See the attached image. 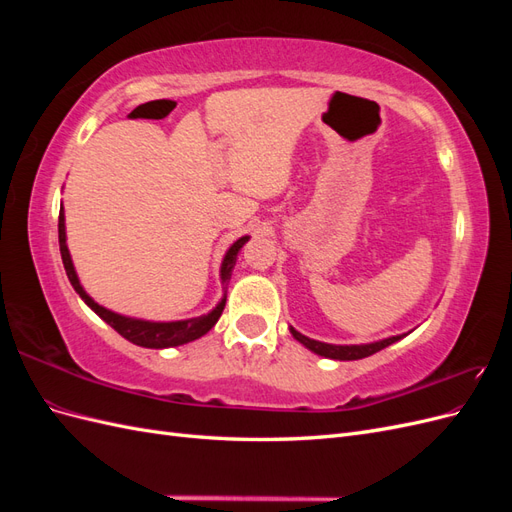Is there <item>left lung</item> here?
<instances>
[{
	"mask_svg": "<svg viewBox=\"0 0 512 512\" xmlns=\"http://www.w3.org/2000/svg\"><path fill=\"white\" fill-rule=\"evenodd\" d=\"M290 333L294 335V339H299V342L309 348L312 352L320 354V356H327V359H335V361H356V359H365V356L369 354H376L378 350L386 348L395 344L397 339H401L404 335H395V337H389V339H382V342H376V344H363V346H333V344H322V342H316V339H309L305 335H301L299 331H294L290 327Z\"/></svg>",
	"mask_w": 512,
	"mask_h": 512,
	"instance_id": "left-lung-1",
	"label": "left lung"
}]
</instances>
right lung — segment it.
<instances>
[{
  "instance_id": "add662e5",
  "label": "right lung",
  "mask_w": 512,
  "mask_h": 512,
  "mask_svg": "<svg viewBox=\"0 0 512 512\" xmlns=\"http://www.w3.org/2000/svg\"><path fill=\"white\" fill-rule=\"evenodd\" d=\"M59 252H61V260H64V269L70 284L74 286V290L79 292V297L94 309V312L106 322L111 324V327L121 335L126 337L128 342L136 344V346H143V348H170V346H181V344H188L192 339L203 337L207 331L213 329V324L218 322V318L224 312V305L226 299H222V303L213 309L211 314L207 316H198V318H190V320H177V322H149V320H136V318H126V316H119L111 309H106L102 305H98L94 299L89 297V294L83 290L79 277H76L74 265H72V258L68 252V245H66V224H64V207L59 209ZM250 237H241L239 241H235L230 245V250L224 256L222 262V282L226 284V280H230V271L235 267V260L241 247L247 243Z\"/></svg>"
}]
</instances>
